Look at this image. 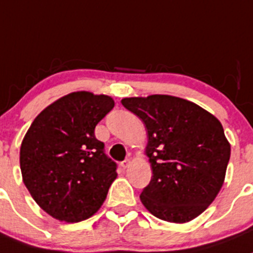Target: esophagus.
I'll list each match as a JSON object with an SVG mask.
<instances>
[{"instance_id":"1","label":"esophagus","mask_w":253,"mask_h":253,"mask_svg":"<svg viewBox=\"0 0 253 253\" xmlns=\"http://www.w3.org/2000/svg\"><path fill=\"white\" fill-rule=\"evenodd\" d=\"M129 164H130V160H129V159H125V160H123L122 163H120V167H122L123 169H126V168L129 167Z\"/></svg>"}]
</instances>
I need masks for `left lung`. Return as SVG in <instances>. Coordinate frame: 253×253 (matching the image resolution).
Wrapping results in <instances>:
<instances>
[{
  "label": "left lung",
  "instance_id": "obj_1",
  "mask_svg": "<svg viewBox=\"0 0 253 253\" xmlns=\"http://www.w3.org/2000/svg\"><path fill=\"white\" fill-rule=\"evenodd\" d=\"M148 133L151 180L140 200L155 217L187 222L208 209L225 180L230 144L221 123L195 103L171 95L124 98Z\"/></svg>",
  "mask_w": 253,
  "mask_h": 253
}]
</instances>
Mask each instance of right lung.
Returning <instances> with one entry per match:
<instances>
[{"instance_id":"add662e5","label":"right lung","mask_w":253,"mask_h":253,"mask_svg":"<svg viewBox=\"0 0 253 253\" xmlns=\"http://www.w3.org/2000/svg\"><path fill=\"white\" fill-rule=\"evenodd\" d=\"M114 108L108 95L76 92L45 108L21 145L23 182L52 217L79 222L94 215L117 177L94 129Z\"/></svg>"}]
</instances>
